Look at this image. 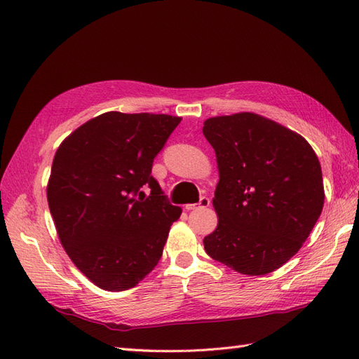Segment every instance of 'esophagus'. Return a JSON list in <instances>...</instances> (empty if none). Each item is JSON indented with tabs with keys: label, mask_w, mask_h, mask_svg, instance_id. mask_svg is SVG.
Returning a JSON list of instances; mask_svg holds the SVG:
<instances>
[{
	"label": "esophagus",
	"mask_w": 359,
	"mask_h": 359,
	"mask_svg": "<svg viewBox=\"0 0 359 359\" xmlns=\"http://www.w3.org/2000/svg\"><path fill=\"white\" fill-rule=\"evenodd\" d=\"M210 203H211L210 198L202 196L198 203H187L186 205V210L190 211V210H198V208H206V206H210Z\"/></svg>",
	"instance_id": "1"
}]
</instances>
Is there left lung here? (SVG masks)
<instances>
[{
    "label": "left lung",
    "mask_w": 359,
    "mask_h": 359,
    "mask_svg": "<svg viewBox=\"0 0 359 359\" xmlns=\"http://www.w3.org/2000/svg\"><path fill=\"white\" fill-rule=\"evenodd\" d=\"M220 180L217 229L203 238L214 260L247 276L273 273L297 255L323 208L322 169L302 136L243 112L206 119Z\"/></svg>",
    "instance_id": "8db88e82"
}]
</instances>
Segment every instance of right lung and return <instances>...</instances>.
<instances>
[{
    "mask_svg": "<svg viewBox=\"0 0 359 359\" xmlns=\"http://www.w3.org/2000/svg\"><path fill=\"white\" fill-rule=\"evenodd\" d=\"M180 121L106 112L74 130L53 157L48 203L61 244L104 290H127L151 273L180 219L151 175Z\"/></svg>",
    "mask_w": 359,
    "mask_h": 359,
    "instance_id": "1",
    "label": "right lung"
}]
</instances>
